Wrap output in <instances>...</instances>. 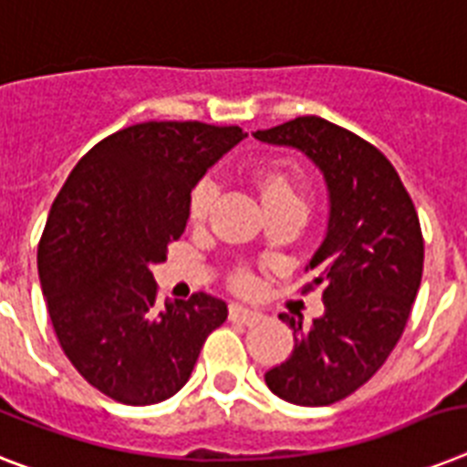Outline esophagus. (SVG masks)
<instances>
[{
    "label": "esophagus",
    "instance_id": "1",
    "mask_svg": "<svg viewBox=\"0 0 467 467\" xmlns=\"http://www.w3.org/2000/svg\"><path fill=\"white\" fill-rule=\"evenodd\" d=\"M230 319L237 321V324H246L252 326L261 319L259 312H254L249 306H242V305H230Z\"/></svg>",
    "mask_w": 467,
    "mask_h": 467
}]
</instances>
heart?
<instances>
[{"instance_id":"obj_1","label":"heart","mask_w":467,"mask_h":467,"mask_svg":"<svg viewBox=\"0 0 467 467\" xmlns=\"http://www.w3.org/2000/svg\"><path fill=\"white\" fill-rule=\"evenodd\" d=\"M259 189L264 194L266 206H278V203H297V206L306 208V196L305 189L295 180L293 174L283 168H266L259 172ZM215 199H218V184L211 177H203L194 184L192 194H189V218L192 223L206 221V215L211 213ZM234 287L240 290H252L256 285L254 273L249 271H237L233 278Z\"/></svg>"}]
</instances>
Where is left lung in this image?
<instances>
[{
    "label": "left lung",
    "mask_w": 467,
    "mask_h": 467,
    "mask_svg": "<svg viewBox=\"0 0 467 467\" xmlns=\"http://www.w3.org/2000/svg\"><path fill=\"white\" fill-rule=\"evenodd\" d=\"M254 136L302 150L328 187V227L305 285L324 287L326 312L306 328L280 314L299 338L266 384L287 403L331 405L367 384L403 336L422 280L418 211L389 158L338 124L309 115Z\"/></svg>",
    "instance_id": "8db88e82"
}]
</instances>
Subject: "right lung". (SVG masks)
<instances>
[{
  "label": "right lung",
  "instance_id": "1",
  "mask_svg": "<svg viewBox=\"0 0 467 467\" xmlns=\"http://www.w3.org/2000/svg\"><path fill=\"white\" fill-rule=\"evenodd\" d=\"M244 136L203 122L134 124L90 148L57 194L37 246L40 285L64 355L105 396H174L227 319L225 302L206 293L158 306L150 266L184 233L196 182Z\"/></svg>",
  "mask_w": 467,
  "mask_h": 467
}]
</instances>
